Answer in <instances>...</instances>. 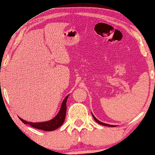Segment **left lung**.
Listing matches in <instances>:
<instances>
[{
	"label": "left lung",
	"mask_w": 155,
	"mask_h": 155,
	"mask_svg": "<svg viewBox=\"0 0 155 155\" xmlns=\"http://www.w3.org/2000/svg\"><path fill=\"white\" fill-rule=\"evenodd\" d=\"M92 116H93V117H94V120L96 121V122L97 123H99L100 125H105V126H108V127H116L115 125H109V124H106V123H102V122H101V121H99L98 120H97V119L95 118V116L93 115L92 114Z\"/></svg>",
	"instance_id": "1"
}]
</instances>
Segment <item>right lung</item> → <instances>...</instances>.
<instances>
[{
  "mask_svg": "<svg viewBox=\"0 0 155 155\" xmlns=\"http://www.w3.org/2000/svg\"><path fill=\"white\" fill-rule=\"evenodd\" d=\"M68 96H66L64 98V101L61 104V107L60 109V111H59L58 115L55 117L53 118L51 120L46 122H41V123H31V122H27L22 118H20V120L22 121L25 124H29L32 127L37 128L39 130H42L44 131H53L54 130L58 129V127L63 124L65 120L66 117V101H67Z\"/></svg>",
  "mask_w": 155,
  "mask_h": 155,
  "instance_id": "right-lung-1",
  "label": "right lung"
}]
</instances>
